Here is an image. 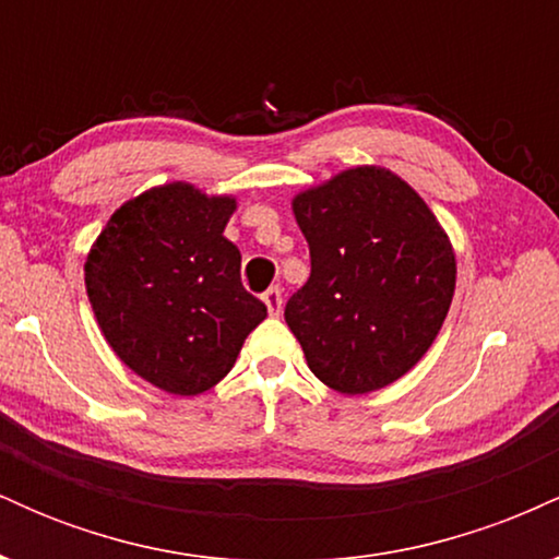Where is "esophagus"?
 I'll return each mask as SVG.
<instances>
[{
	"label": "esophagus",
	"instance_id": "obj_1",
	"mask_svg": "<svg viewBox=\"0 0 559 559\" xmlns=\"http://www.w3.org/2000/svg\"><path fill=\"white\" fill-rule=\"evenodd\" d=\"M262 301H265L267 312H271L273 318L281 316V310H284V294H281L278 286H271L265 294H262Z\"/></svg>",
	"mask_w": 559,
	"mask_h": 559
}]
</instances>
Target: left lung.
<instances>
[{
	"instance_id": "left-lung-1",
	"label": "left lung",
	"mask_w": 559,
	"mask_h": 559,
	"mask_svg": "<svg viewBox=\"0 0 559 559\" xmlns=\"http://www.w3.org/2000/svg\"><path fill=\"white\" fill-rule=\"evenodd\" d=\"M310 278L286 301L307 365L342 394H370L415 368L439 336L457 262L423 197L378 165L342 170L292 199Z\"/></svg>"
}]
</instances>
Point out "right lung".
<instances>
[{
    "label": "right lung",
    "mask_w": 559,
    "mask_h": 559,
    "mask_svg": "<svg viewBox=\"0 0 559 559\" xmlns=\"http://www.w3.org/2000/svg\"><path fill=\"white\" fill-rule=\"evenodd\" d=\"M236 197L173 181L115 210L83 275L107 344L133 373L176 396L228 376L267 307L241 286V252L223 236Z\"/></svg>",
    "instance_id": "right-lung-1"
}]
</instances>
